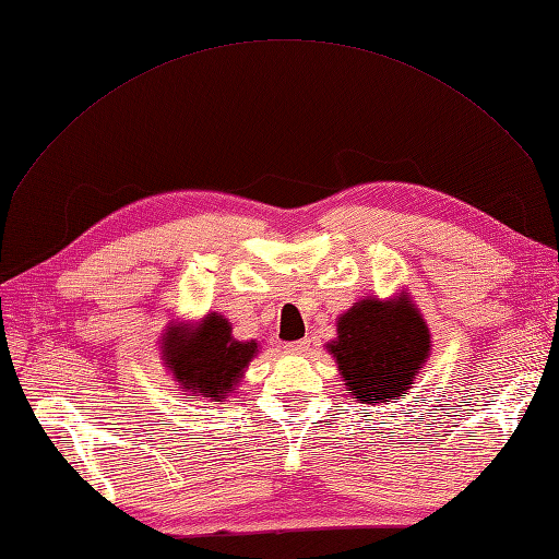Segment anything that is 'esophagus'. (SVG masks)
<instances>
[{"label":"esophagus","mask_w":559,"mask_h":559,"mask_svg":"<svg viewBox=\"0 0 559 559\" xmlns=\"http://www.w3.org/2000/svg\"><path fill=\"white\" fill-rule=\"evenodd\" d=\"M308 348H310V342H308V338H301V342H292V344L284 346V350H287V353H294V356H306Z\"/></svg>","instance_id":"34e87169"}]
</instances>
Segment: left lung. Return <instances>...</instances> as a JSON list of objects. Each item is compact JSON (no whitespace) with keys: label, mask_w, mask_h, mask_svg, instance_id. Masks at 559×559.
<instances>
[{"label":"left lung","mask_w":559,"mask_h":559,"mask_svg":"<svg viewBox=\"0 0 559 559\" xmlns=\"http://www.w3.org/2000/svg\"><path fill=\"white\" fill-rule=\"evenodd\" d=\"M324 348L353 399L399 403L431 356V334L407 292L365 296L336 318V338Z\"/></svg>","instance_id":"obj_1"}]
</instances>
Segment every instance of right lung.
Instances as JSON below:
<instances>
[{"instance_id":"1","label":"right lung","mask_w":559,"mask_h":559,"mask_svg":"<svg viewBox=\"0 0 559 559\" xmlns=\"http://www.w3.org/2000/svg\"><path fill=\"white\" fill-rule=\"evenodd\" d=\"M258 342H239L233 324L221 312L199 322H170L160 336V360L187 396L225 401L237 391Z\"/></svg>"}]
</instances>
